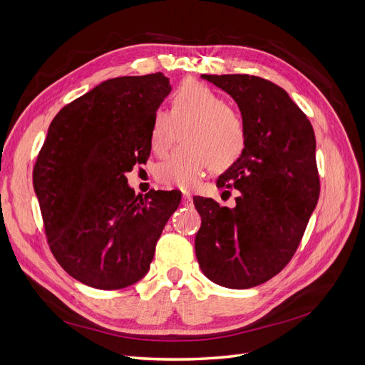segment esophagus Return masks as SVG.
Segmentation results:
<instances>
[{
    "instance_id": "34e87169",
    "label": "esophagus",
    "mask_w": 365,
    "mask_h": 365,
    "mask_svg": "<svg viewBox=\"0 0 365 365\" xmlns=\"http://www.w3.org/2000/svg\"><path fill=\"white\" fill-rule=\"evenodd\" d=\"M193 204V200H192V196H190V193H187V192H184L182 193V205H192Z\"/></svg>"
}]
</instances>
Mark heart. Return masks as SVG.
Segmentation results:
<instances>
[{
    "instance_id": "1",
    "label": "heart",
    "mask_w": 365,
    "mask_h": 365,
    "mask_svg": "<svg viewBox=\"0 0 365 365\" xmlns=\"http://www.w3.org/2000/svg\"><path fill=\"white\" fill-rule=\"evenodd\" d=\"M182 132L184 146L161 161L155 176L161 185L192 190L213 168L225 170L244 155L248 145L245 118L212 88L182 83L172 96L170 113L158 109L152 115L150 148L163 157Z\"/></svg>"
}]
</instances>
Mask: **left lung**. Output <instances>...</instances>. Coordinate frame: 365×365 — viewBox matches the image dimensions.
I'll return each mask as SVG.
<instances>
[{"label":"left lung","mask_w":365,"mask_h":365,"mask_svg":"<svg viewBox=\"0 0 365 365\" xmlns=\"http://www.w3.org/2000/svg\"><path fill=\"white\" fill-rule=\"evenodd\" d=\"M202 79L235 98L248 145L216 182L239 190L236 207L193 197L202 220L196 259L212 282L248 289L277 275L300 245L319 196L315 134L288 93L267 79L248 74H202Z\"/></svg>","instance_id":"left-lung-1"}]
</instances>
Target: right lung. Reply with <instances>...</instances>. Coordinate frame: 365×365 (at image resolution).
<instances>
[{"mask_svg": "<svg viewBox=\"0 0 365 365\" xmlns=\"http://www.w3.org/2000/svg\"><path fill=\"white\" fill-rule=\"evenodd\" d=\"M172 91L163 73L102 82L53 118L33 187L54 259L96 289H121L149 271L178 192L128 185L150 155L152 115Z\"/></svg>", "mask_w": 365, "mask_h": 365, "instance_id": "add662e5", "label": "right lung"}]
</instances>
